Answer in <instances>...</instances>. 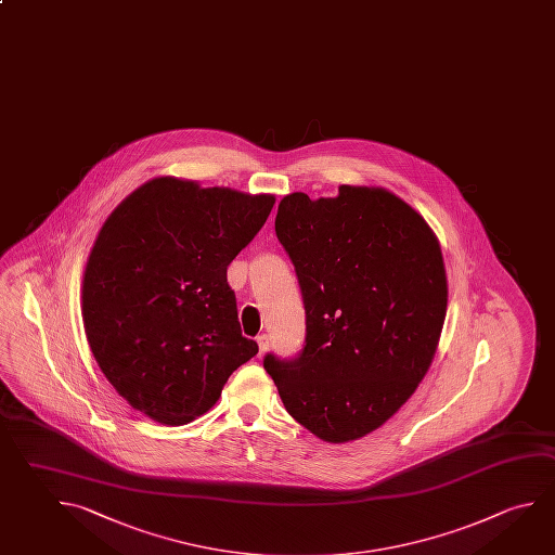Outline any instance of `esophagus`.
<instances>
[{
  "mask_svg": "<svg viewBox=\"0 0 555 555\" xmlns=\"http://www.w3.org/2000/svg\"><path fill=\"white\" fill-rule=\"evenodd\" d=\"M257 343H259V352L263 354V352H267L269 350V347H271V343H269V335L267 333H263V335H259L257 337Z\"/></svg>",
  "mask_w": 555,
  "mask_h": 555,
  "instance_id": "obj_1",
  "label": "esophagus"
}]
</instances>
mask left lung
I'll use <instances>...</instances> for the list:
<instances>
[{
    "instance_id": "1",
    "label": "left lung",
    "mask_w": 555,
    "mask_h": 555,
    "mask_svg": "<svg viewBox=\"0 0 555 555\" xmlns=\"http://www.w3.org/2000/svg\"><path fill=\"white\" fill-rule=\"evenodd\" d=\"M274 232L306 310V345L263 366L286 411L325 442L382 427L417 389L447 318L437 235L399 196L340 185L339 196H284Z\"/></svg>"
}]
</instances>
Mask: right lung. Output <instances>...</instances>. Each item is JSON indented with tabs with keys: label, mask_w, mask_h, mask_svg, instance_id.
I'll list each match as a JSON object with an SVG mask.
<instances>
[{
	"label": "right lung",
	"mask_w": 555,
	"mask_h": 555,
	"mask_svg": "<svg viewBox=\"0 0 555 555\" xmlns=\"http://www.w3.org/2000/svg\"><path fill=\"white\" fill-rule=\"evenodd\" d=\"M273 205V195L157 177L101 228L83 274L86 335L105 378L147 417L191 423L259 352L225 273Z\"/></svg>",
	"instance_id": "right-lung-1"
}]
</instances>
